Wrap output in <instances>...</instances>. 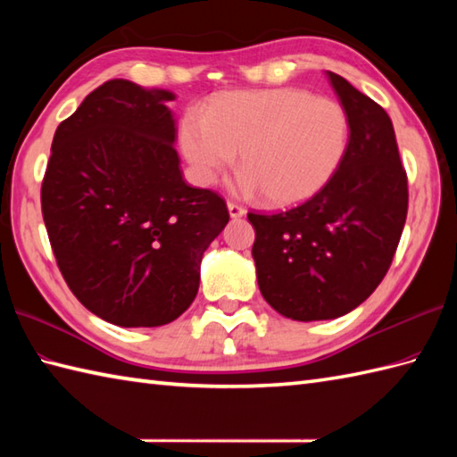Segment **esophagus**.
Wrapping results in <instances>:
<instances>
[{"instance_id":"obj_1","label":"esophagus","mask_w":457,"mask_h":457,"mask_svg":"<svg viewBox=\"0 0 457 457\" xmlns=\"http://www.w3.org/2000/svg\"><path fill=\"white\" fill-rule=\"evenodd\" d=\"M228 212H229V216L234 218V220H237V218H244L245 216V208H241V206H237V204H234V202H228Z\"/></svg>"}]
</instances>
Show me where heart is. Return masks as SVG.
Returning a JSON list of instances; mask_svg holds the SVG:
<instances>
[{
	"instance_id": "obj_1",
	"label": "heart",
	"mask_w": 457,
	"mask_h": 457,
	"mask_svg": "<svg viewBox=\"0 0 457 457\" xmlns=\"http://www.w3.org/2000/svg\"><path fill=\"white\" fill-rule=\"evenodd\" d=\"M179 139L200 184L216 182L239 151L237 188L287 208L332 180L347 151L349 118L339 102L300 88L223 92L206 115H184Z\"/></svg>"
}]
</instances>
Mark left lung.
Returning a JSON list of instances; mask_svg holds the SVG:
<instances>
[{
	"mask_svg": "<svg viewBox=\"0 0 457 457\" xmlns=\"http://www.w3.org/2000/svg\"><path fill=\"white\" fill-rule=\"evenodd\" d=\"M326 74L349 118L342 164L300 206L247 213L261 295L298 322L334 320L367 300L391 267L409 208L391 118L342 76Z\"/></svg>",
	"mask_w": 457,
	"mask_h": 457,
	"instance_id": "obj_1",
	"label": "left lung"
}]
</instances>
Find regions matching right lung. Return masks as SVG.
<instances>
[{
    "label": "right lung",
    "instance_id": "1",
    "mask_svg": "<svg viewBox=\"0 0 457 457\" xmlns=\"http://www.w3.org/2000/svg\"><path fill=\"white\" fill-rule=\"evenodd\" d=\"M170 90L113 79L54 131L41 206L58 269L92 314L157 328L196 298L204 251L229 221L184 182Z\"/></svg>",
    "mask_w": 457,
    "mask_h": 457
}]
</instances>
